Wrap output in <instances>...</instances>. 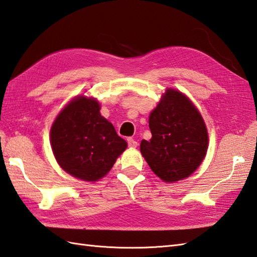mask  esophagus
<instances>
[{
  "label": "esophagus",
  "instance_id": "1",
  "mask_svg": "<svg viewBox=\"0 0 257 257\" xmlns=\"http://www.w3.org/2000/svg\"><path fill=\"white\" fill-rule=\"evenodd\" d=\"M127 142H128V146L130 147V148H136L137 146H138V142H137L135 139H133V138H128L127 139Z\"/></svg>",
  "mask_w": 257,
  "mask_h": 257
}]
</instances>
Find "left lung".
I'll use <instances>...</instances> for the list:
<instances>
[{
	"label": "left lung",
	"instance_id": "8db88e82",
	"mask_svg": "<svg viewBox=\"0 0 257 257\" xmlns=\"http://www.w3.org/2000/svg\"><path fill=\"white\" fill-rule=\"evenodd\" d=\"M152 138L140 150L164 182L186 178L198 168L208 148V134L199 111L184 94L168 89L149 118Z\"/></svg>",
	"mask_w": 257,
	"mask_h": 257
}]
</instances>
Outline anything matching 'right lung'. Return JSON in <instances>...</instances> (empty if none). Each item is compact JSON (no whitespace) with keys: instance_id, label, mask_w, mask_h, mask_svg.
<instances>
[{"instance_id":"add662e5","label":"right lung","mask_w":257,"mask_h":257,"mask_svg":"<svg viewBox=\"0 0 257 257\" xmlns=\"http://www.w3.org/2000/svg\"><path fill=\"white\" fill-rule=\"evenodd\" d=\"M53 154L61 168L83 181H97L110 171L127 142L101 117L93 98L76 97L58 115L50 131Z\"/></svg>"}]
</instances>
